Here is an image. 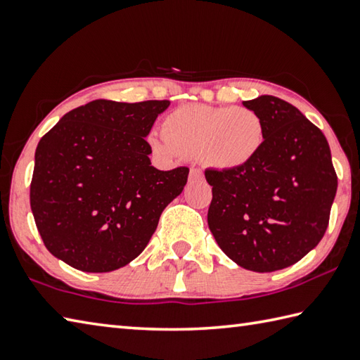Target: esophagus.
<instances>
[{
    "label": "esophagus",
    "instance_id": "1",
    "mask_svg": "<svg viewBox=\"0 0 360 360\" xmlns=\"http://www.w3.org/2000/svg\"><path fill=\"white\" fill-rule=\"evenodd\" d=\"M190 179H191V180H200V179H204L202 170H200L199 167H191V170H190Z\"/></svg>",
    "mask_w": 360,
    "mask_h": 360
}]
</instances>
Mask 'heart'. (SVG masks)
I'll list each match as a JSON object with an SVG mask.
<instances>
[{"instance_id":"1","label":"heart","mask_w":360,"mask_h":360,"mask_svg":"<svg viewBox=\"0 0 360 360\" xmlns=\"http://www.w3.org/2000/svg\"><path fill=\"white\" fill-rule=\"evenodd\" d=\"M266 126L259 113L247 107L180 105L162 120V134L148 143L161 158H202L219 170L247 166L264 147Z\"/></svg>"}]
</instances>
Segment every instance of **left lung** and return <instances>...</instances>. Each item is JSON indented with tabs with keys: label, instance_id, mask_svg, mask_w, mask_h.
<instances>
[{
	"label": "left lung",
	"instance_id": "left-lung-1",
	"mask_svg": "<svg viewBox=\"0 0 360 360\" xmlns=\"http://www.w3.org/2000/svg\"><path fill=\"white\" fill-rule=\"evenodd\" d=\"M243 105L259 113L266 141L247 166L205 169L212 186L207 221L238 266L275 272L324 237L338 180L326 136L297 107L269 94Z\"/></svg>",
	"mask_w": 360,
	"mask_h": 360
}]
</instances>
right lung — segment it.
Returning a JSON list of instances; mask_svg holds the SVG:
<instances>
[{
    "instance_id": "right-lung-1",
    "label": "right lung",
    "mask_w": 360,
    "mask_h": 360,
    "mask_svg": "<svg viewBox=\"0 0 360 360\" xmlns=\"http://www.w3.org/2000/svg\"><path fill=\"white\" fill-rule=\"evenodd\" d=\"M169 101L96 99L37 143L30 205L46 248L82 272H110L142 253L188 167L158 170L145 141Z\"/></svg>"
}]
</instances>
